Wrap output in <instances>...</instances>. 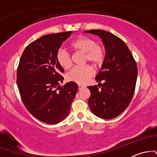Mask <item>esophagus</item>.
<instances>
[{
	"label": "esophagus",
	"instance_id": "obj_1",
	"mask_svg": "<svg viewBox=\"0 0 157 157\" xmlns=\"http://www.w3.org/2000/svg\"><path fill=\"white\" fill-rule=\"evenodd\" d=\"M83 87H84V86H82V85H78V89H79V90L82 89Z\"/></svg>",
	"mask_w": 157,
	"mask_h": 157
}]
</instances>
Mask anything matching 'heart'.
Masks as SVG:
<instances>
[{
  "label": "heart",
  "mask_w": 157,
  "mask_h": 157,
  "mask_svg": "<svg viewBox=\"0 0 157 157\" xmlns=\"http://www.w3.org/2000/svg\"><path fill=\"white\" fill-rule=\"evenodd\" d=\"M74 50L84 53V62H90L94 66H100L105 59V52L102 46L97 44L94 40L86 36H80L71 44ZM57 61L64 69H68L71 66V55L66 50L60 48L57 51ZM94 75V70L89 65L76 66L69 71L66 75L68 81L83 84Z\"/></svg>",
  "instance_id": "heart-1"
}]
</instances>
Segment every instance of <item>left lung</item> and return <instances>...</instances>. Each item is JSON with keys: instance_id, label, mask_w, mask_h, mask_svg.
Returning a JSON list of instances; mask_svg holds the SVG:
<instances>
[{"instance_id": "obj_1", "label": "left lung", "mask_w": 157, "mask_h": 157, "mask_svg": "<svg viewBox=\"0 0 157 157\" xmlns=\"http://www.w3.org/2000/svg\"><path fill=\"white\" fill-rule=\"evenodd\" d=\"M85 32L99 36L106 52L95 78L98 86H88L91 91L89 107L97 117L113 119L125 111L134 96L137 78L136 61L125 42L111 32L101 29Z\"/></svg>"}]
</instances>
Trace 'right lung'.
<instances>
[{
    "mask_svg": "<svg viewBox=\"0 0 157 157\" xmlns=\"http://www.w3.org/2000/svg\"><path fill=\"white\" fill-rule=\"evenodd\" d=\"M71 34H49L33 41L23 51L17 67V85L23 103L36 119L48 124L67 117L78 90L71 81L60 86L64 70L56 57L63 42Z\"/></svg>",
    "mask_w": 157,
    "mask_h": 157,
    "instance_id": "1",
    "label": "right lung"
}]
</instances>
